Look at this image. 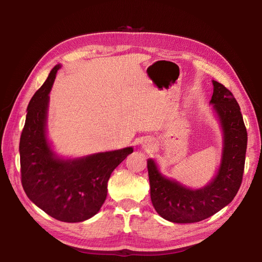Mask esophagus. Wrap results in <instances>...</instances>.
I'll list each match as a JSON object with an SVG mask.
<instances>
[{"instance_id":"obj_1","label":"esophagus","mask_w":262,"mask_h":262,"mask_svg":"<svg viewBox=\"0 0 262 262\" xmlns=\"http://www.w3.org/2000/svg\"><path fill=\"white\" fill-rule=\"evenodd\" d=\"M142 147H143L145 152L149 153V152H153V150L156 148V143L153 140H145L143 143H142Z\"/></svg>"}]
</instances>
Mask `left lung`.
<instances>
[{"instance_id": "obj_1", "label": "left lung", "mask_w": 262, "mask_h": 262, "mask_svg": "<svg viewBox=\"0 0 262 262\" xmlns=\"http://www.w3.org/2000/svg\"><path fill=\"white\" fill-rule=\"evenodd\" d=\"M211 104L223 129V153L219 171L208 186L192 190L164 177L155 162L147 161L150 200L160 215L172 223H195L231 203L239 190L245 168L247 130L234 95L213 81Z\"/></svg>"}]
</instances>
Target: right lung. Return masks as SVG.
<instances>
[{"instance_id":"obj_1","label":"right lung","mask_w":262,"mask_h":262,"mask_svg":"<svg viewBox=\"0 0 262 262\" xmlns=\"http://www.w3.org/2000/svg\"><path fill=\"white\" fill-rule=\"evenodd\" d=\"M60 68L52 69L28 104L19 141L20 178L24 191L38 208L55 220L76 223L100 210L110 175L133 148L67 161L53 153L46 137V122L49 93Z\"/></svg>"}]
</instances>
